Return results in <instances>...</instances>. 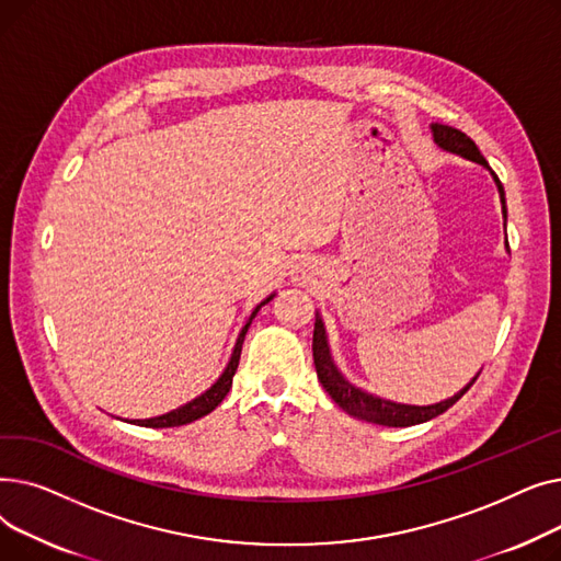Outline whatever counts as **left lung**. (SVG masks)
Segmentation results:
<instances>
[{"mask_svg": "<svg viewBox=\"0 0 561 561\" xmlns=\"http://www.w3.org/2000/svg\"><path fill=\"white\" fill-rule=\"evenodd\" d=\"M432 136H434V142L440 147V150L459 154L468 161H476L493 174V182H495L497 193H500V202H503V216L507 218L505 188H503V184H500L497 174L489 168L486 159L478 150V145L470 140L463 131H459L455 127H448V125H438V123L432 125ZM313 364H316V373H318L322 389H325L332 396V400L345 411V414H350L352 419H359V421L375 423V425H387V427H409V425H419V423L436 419L438 414L448 411L470 387L476 385V379L480 377V373H478L473 379H470V385H466L459 393H455L448 400H440L436 404H427V407L400 404V402H391V400H385V398L370 396V393L357 389L355 385H350V381L336 368V364L332 359V352H330V343H328L325 322H322V318L318 313H316V325H313Z\"/></svg>", "mask_w": 561, "mask_h": 561, "instance_id": "1", "label": "left lung"}]
</instances>
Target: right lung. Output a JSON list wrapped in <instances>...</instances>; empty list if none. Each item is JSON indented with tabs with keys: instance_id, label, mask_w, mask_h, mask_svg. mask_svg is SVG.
Returning <instances> with one entry per match:
<instances>
[{
	"instance_id": "right-lung-1",
	"label": "right lung",
	"mask_w": 561,
	"mask_h": 561,
	"mask_svg": "<svg viewBox=\"0 0 561 561\" xmlns=\"http://www.w3.org/2000/svg\"><path fill=\"white\" fill-rule=\"evenodd\" d=\"M273 298H275V293H273V296L265 298L261 305H256V309L252 311V316L248 318V322L243 325L239 339H236V345H233V352H231L227 368H225L222 375L216 379V385H211V389H206V391H204L202 396H197L195 400L182 404L180 409L168 411V414H163V416L145 419V421H131V423H134V425H140V427H180V425L193 423V421H197V419H202V416H206V414H211V411L225 400V396H227L229 389H231V379H233L236 368H239L241 347H243V341H245V334H248V328H250L252 318L256 316V311H259L263 305H268Z\"/></svg>"
}]
</instances>
